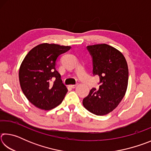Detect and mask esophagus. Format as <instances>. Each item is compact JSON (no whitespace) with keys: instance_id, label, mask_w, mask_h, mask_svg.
I'll return each mask as SVG.
<instances>
[{"instance_id":"esophagus-1","label":"esophagus","mask_w":151,"mask_h":151,"mask_svg":"<svg viewBox=\"0 0 151 151\" xmlns=\"http://www.w3.org/2000/svg\"><path fill=\"white\" fill-rule=\"evenodd\" d=\"M76 86H77V84H76V85H70V87H71V88H75Z\"/></svg>"}]
</instances>
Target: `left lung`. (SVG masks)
<instances>
[{"mask_svg": "<svg viewBox=\"0 0 151 151\" xmlns=\"http://www.w3.org/2000/svg\"><path fill=\"white\" fill-rule=\"evenodd\" d=\"M93 59V75L99 76L98 91L93 88L83 99L86 109L96 115H105L116 108L126 93L129 69L123 55L106 44L87 46Z\"/></svg>", "mask_w": 151, "mask_h": 151, "instance_id": "8db88e82", "label": "left lung"}]
</instances>
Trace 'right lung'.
Returning <instances> with one entry per match:
<instances>
[{
  "mask_svg": "<svg viewBox=\"0 0 151 151\" xmlns=\"http://www.w3.org/2000/svg\"><path fill=\"white\" fill-rule=\"evenodd\" d=\"M68 46L43 43L30 50L19 69L20 87L32 104L50 110L62 103L67 93L56 62L61 54L70 49Z\"/></svg>",
  "mask_w": 151,
  "mask_h": 151,
  "instance_id": "1",
  "label": "right lung"
}]
</instances>
